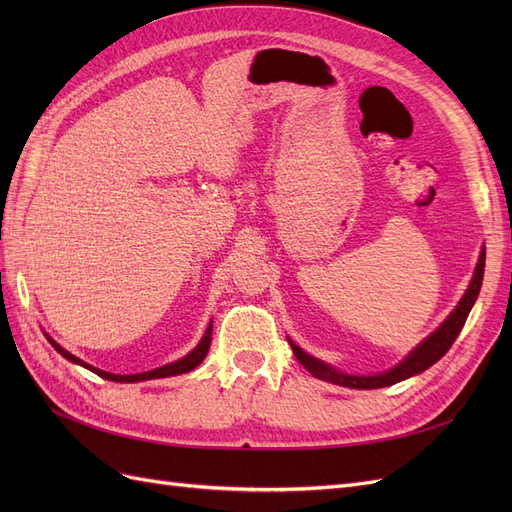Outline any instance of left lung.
I'll list each match as a JSON object with an SVG mask.
<instances>
[{"mask_svg":"<svg viewBox=\"0 0 512 512\" xmlns=\"http://www.w3.org/2000/svg\"><path fill=\"white\" fill-rule=\"evenodd\" d=\"M483 273H485V250L480 252L472 282H470L466 294H463L461 301L457 303V307L451 312V316H448L440 324V327L425 339V342L418 344L404 361L397 363L389 371H382V374H376V376L342 374V371H337L335 367L316 359V356L307 354L303 348L294 344L292 339H288V344L292 346V352H294V356H297V361L309 371V374L320 378V380H327V382H333L339 386H348V389H382V386L397 384L401 380L421 374V371L429 369L433 363H438L448 352V348L453 346L457 335L463 329V324H466V320H468V314H470L474 301L478 299L480 286H483Z\"/></svg>","mask_w":512,"mask_h":512,"instance_id":"obj_1","label":"left lung"}]
</instances>
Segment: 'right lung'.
<instances>
[{
  "label": "right lung",
  "instance_id": "add662e5",
  "mask_svg": "<svg viewBox=\"0 0 512 512\" xmlns=\"http://www.w3.org/2000/svg\"><path fill=\"white\" fill-rule=\"evenodd\" d=\"M211 333H213V324L209 322V327H207V331H205L203 339H200L198 346H196L190 354H185L183 359H179V361H175V363L162 365V367H158V369L143 371V374H130V376L108 374V371H102V369H98V367H91V365H87L85 361H81L79 356L70 354L68 350L61 348L57 342H53V339H51L49 335H46V339H49L51 346H53L61 356H64V359H68V361H72V363H76V365H81V367H85V369H89V371H94L96 376H100V378H104V380H113V382H141V380H156V378H168V376L188 374V371L196 369L200 363H203V359H205L207 352H209V346H211Z\"/></svg>",
  "mask_w": 512,
  "mask_h": 512
}]
</instances>
